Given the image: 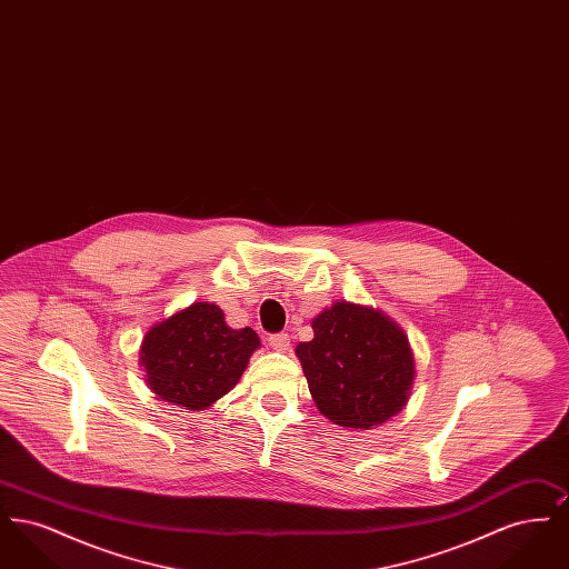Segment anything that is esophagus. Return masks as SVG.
<instances>
[{
	"mask_svg": "<svg viewBox=\"0 0 569 569\" xmlns=\"http://www.w3.org/2000/svg\"><path fill=\"white\" fill-rule=\"evenodd\" d=\"M269 346L277 352H286L290 348V335L288 332H274L269 337Z\"/></svg>",
	"mask_w": 569,
	"mask_h": 569,
	"instance_id": "obj_1",
	"label": "esophagus"
}]
</instances>
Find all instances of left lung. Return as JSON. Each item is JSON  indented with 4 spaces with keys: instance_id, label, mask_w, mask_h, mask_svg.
<instances>
[{
    "instance_id": "8db88e82",
    "label": "left lung",
    "mask_w": 569,
    "mask_h": 569,
    "mask_svg": "<svg viewBox=\"0 0 569 569\" xmlns=\"http://www.w3.org/2000/svg\"><path fill=\"white\" fill-rule=\"evenodd\" d=\"M297 348L318 409L335 425L369 429L399 413L413 383L406 332L383 313L335 302Z\"/></svg>"
}]
</instances>
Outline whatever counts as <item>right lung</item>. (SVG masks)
Instances as JSON below:
<instances>
[{
    "instance_id": "1",
    "label": "right lung",
    "mask_w": 569,
    "mask_h": 569,
    "mask_svg": "<svg viewBox=\"0 0 569 569\" xmlns=\"http://www.w3.org/2000/svg\"><path fill=\"white\" fill-rule=\"evenodd\" d=\"M256 348V330H234L217 305L193 302L144 335L140 365L160 399L204 409L239 383Z\"/></svg>"
}]
</instances>
